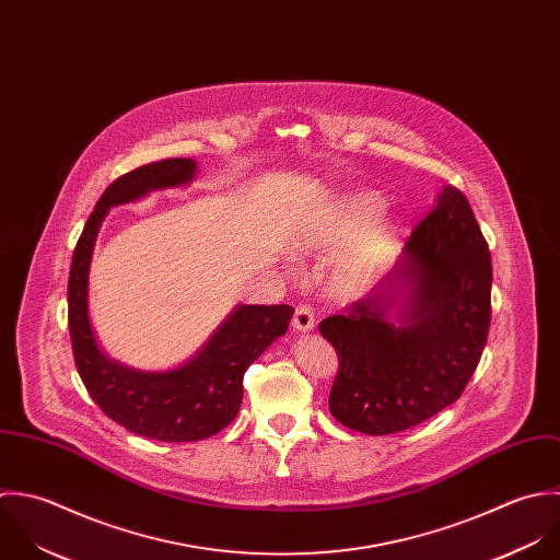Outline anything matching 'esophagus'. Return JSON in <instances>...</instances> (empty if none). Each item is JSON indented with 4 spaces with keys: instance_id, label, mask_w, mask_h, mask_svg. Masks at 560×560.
Returning a JSON list of instances; mask_svg holds the SVG:
<instances>
[{
    "instance_id": "34e87169",
    "label": "esophagus",
    "mask_w": 560,
    "mask_h": 560,
    "mask_svg": "<svg viewBox=\"0 0 560 560\" xmlns=\"http://www.w3.org/2000/svg\"><path fill=\"white\" fill-rule=\"evenodd\" d=\"M293 328L298 332H311L315 328V313L311 306L306 304H300L295 306V313H293Z\"/></svg>"
}]
</instances>
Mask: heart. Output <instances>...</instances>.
I'll return each instance as SVG.
<instances>
[{"mask_svg":"<svg viewBox=\"0 0 560 560\" xmlns=\"http://www.w3.org/2000/svg\"><path fill=\"white\" fill-rule=\"evenodd\" d=\"M380 199L375 195L359 192L346 197L335 214L313 234L306 236V247H324V245H337L352 236L373 212H377ZM395 236V225L390 221H375L368 225L337 258L332 265V287L339 291H352L365 278L372 273L375 262L382 258V254L390 247Z\"/></svg>","mask_w":560,"mask_h":560,"instance_id":"heart-1","label":"heart"}]
</instances>
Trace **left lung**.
Here are the masks:
<instances>
[{"label":"left lung","mask_w":560,"mask_h":560,"mask_svg":"<svg viewBox=\"0 0 560 560\" xmlns=\"http://www.w3.org/2000/svg\"><path fill=\"white\" fill-rule=\"evenodd\" d=\"M491 282L474 210L458 188L445 187L372 295L319 324L339 357L332 417L380 436L454 404L487 343Z\"/></svg>","instance_id":"8db88e82"}]
</instances>
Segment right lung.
Instances as JSON below:
<instances>
[{"label": "right lung", "mask_w": 560, "mask_h": 560, "mask_svg": "<svg viewBox=\"0 0 560 560\" xmlns=\"http://www.w3.org/2000/svg\"><path fill=\"white\" fill-rule=\"evenodd\" d=\"M195 170L190 159H167L143 165L106 188L73 249L67 289L73 359L89 395L126 430L167 443L201 441L223 430L241 408L243 373L289 330L293 317L287 304H243L188 363L167 372L132 370L102 352L89 319V267L108 208L152 190L185 187Z\"/></svg>", "instance_id": "obj_1"}]
</instances>
